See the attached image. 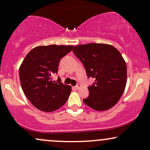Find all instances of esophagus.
Wrapping results in <instances>:
<instances>
[{
    "label": "esophagus",
    "mask_w": 150,
    "mask_h": 150,
    "mask_svg": "<svg viewBox=\"0 0 150 150\" xmlns=\"http://www.w3.org/2000/svg\"><path fill=\"white\" fill-rule=\"evenodd\" d=\"M80 87H81V85H80V84H77V85L75 87V88L76 89H79L80 88Z\"/></svg>",
    "instance_id": "34e87169"
}]
</instances>
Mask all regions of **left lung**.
Returning <instances> with one entry per match:
<instances>
[{"instance_id": "1", "label": "left lung", "mask_w": 150, "mask_h": 150, "mask_svg": "<svg viewBox=\"0 0 150 150\" xmlns=\"http://www.w3.org/2000/svg\"><path fill=\"white\" fill-rule=\"evenodd\" d=\"M74 54L85 66L87 77L95 80L89 86L84 103L96 111H106L118 102L125 90L127 66L120 53L109 44L75 46Z\"/></svg>"}]
</instances>
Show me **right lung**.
Listing matches in <instances>:
<instances>
[{
  "instance_id": "right-lung-1",
  "label": "right lung",
  "mask_w": 150,
  "mask_h": 150,
  "mask_svg": "<svg viewBox=\"0 0 150 150\" xmlns=\"http://www.w3.org/2000/svg\"><path fill=\"white\" fill-rule=\"evenodd\" d=\"M73 46L49 45L34 48L27 53L19 70L22 90L29 101L44 112L56 111L65 104L71 87L52 80L58 65Z\"/></svg>"
}]
</instances>
